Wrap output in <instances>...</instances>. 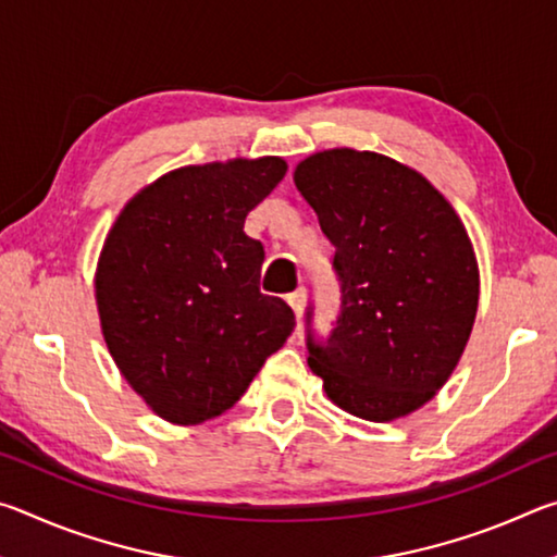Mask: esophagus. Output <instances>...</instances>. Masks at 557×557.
<instances>
[{"instance_id": "esophagus-1", "label": "esophagus", "mask_w": 557, "mask_h": 557, "mask_svg": "<svg viewBox=\"0 0 557 557\" xmlns=\"http://www.w3.org/2000/svg\"><path fill=\"white\" fill-rule=\"evenodd\" d=\"M287 301H289V307L295 309V314L301 317V312H305V305H307V289L297 287L292 295H287Z\"/></svg>"}]
</instances>
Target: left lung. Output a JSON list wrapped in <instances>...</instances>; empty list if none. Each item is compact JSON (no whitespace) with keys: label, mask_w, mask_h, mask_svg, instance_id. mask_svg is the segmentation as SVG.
<instances>
[{"label":"left lung","mask_w":557,"mask_h":557,"mask_svg":"<svg viewBox=\"0 0 557 557\" xmlns=\"http://www.w3.org/2000/svg\"><path fill=\"white\" fill-rule=\"evenodd\" d=\"M295 184L342 282L326 342L307 309L309 369L356 418L410 414L447 383L474 326L479 268L465 223L420 172L375 152L324 149L297 164Z\"/></svg>","instance_id":"obj_1"}]
</instances>
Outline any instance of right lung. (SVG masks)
Masks as SVG:
<instances>
[{
    "instance_id": "1",
    "label": "right lung",
    "mask_w": 557,
    "mask_h": 557,
    "mask_svg": "<svg viewBox=\"0 0 557 557\" xmlns=\"http://www.w3.org/2000/svg\"><path fill=\"white\" fill-rule=\"evenodd\" d=\"M285 172L280 157L174 169L112 223L96 270L102 336L166 422L233 408L295 329L285 301L260 292L265 250L243 231Z\"/></svg>"
}]
</instances>
